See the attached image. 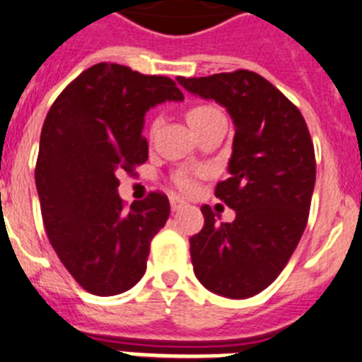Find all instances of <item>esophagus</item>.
I'll return each instance as SVG.
<instances>
[{
	"label": "esophagus",
	"mask_w": 362,
	"mask_h": 362,
	"mask_svg": "<svg viewBox=\"0 0 362 362\" xmlns=\"http://www.w3.org/2000/svg\"><path fill=\"white\" fill-rule=\"evenodd\" d=\"M169 202H171L173 211H180L182 207H185V202L182 199H178V197H171V199H169Z\"/></svg>",
	"instance_id": "34e87169"
}]
</instances>
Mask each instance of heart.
<instances>
[{"label":"heart","mask_w":362,"mask_h":362,"mask_svg":"<svg viewBox=\"0 0 362 362\" xmlns=\"http://www.w3.org/2000/svg\"><path fill=\"white\" fill-rule=\"evenodd\" d=\"M215 112L218 111L211 105H194L187 111V122H189L191 127H194V125H199L200 122L206 120L207 116L215 115ZM175 182H177V185L184 193H191L194 189V180L189 173H180V175H177Z\"/></svg>","instance_id":"obj_1"}]
</instances>
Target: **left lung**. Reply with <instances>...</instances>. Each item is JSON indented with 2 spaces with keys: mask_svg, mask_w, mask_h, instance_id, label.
Instances as JSON below:
<instances>
[{
  "mask_svg": "<svg viewBox=\"0 0 362 362\" xmlns=\"http://www.w3.org/2000/svg\"><path fill=\"white\" fill-rule=\"evenodd\" d=\"M178 83L224 105L235 124L229 178L216 184L215 197L237 216L216 224L211 207L202 206L204 228L189 238L194 275L222 297H253L281 275L308 224L315 151L306 120L246 69Z\"/></svg>",
  "mask_w": 362,
  "mask_h": 362,
  "instance_id": "1",
  "label": "left lung"
}]
</instances>
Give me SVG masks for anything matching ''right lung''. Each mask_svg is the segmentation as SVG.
I'll return each mask as SVG.
<instances>
[{
	"label": "right lung",
	"instance_id": "right-lung-1",
	"mask_svg": "<svg viewBox=\"0 0 362 362\" xmlns=\"http://www.w3.org/2000/svg\"><path fill=\"white\" fill-rule=\"evenodd\" d=\"M165 100H184L171 78L103 62L72 80L43 122L34 173L43 226L58 259L93 295L131 290L169 218L160 191L131 207L118 197V173L147 160L144 116Z\"/></svg>",
	"mask_w": 362,
	"mask_h": 362
}]
</instances>
